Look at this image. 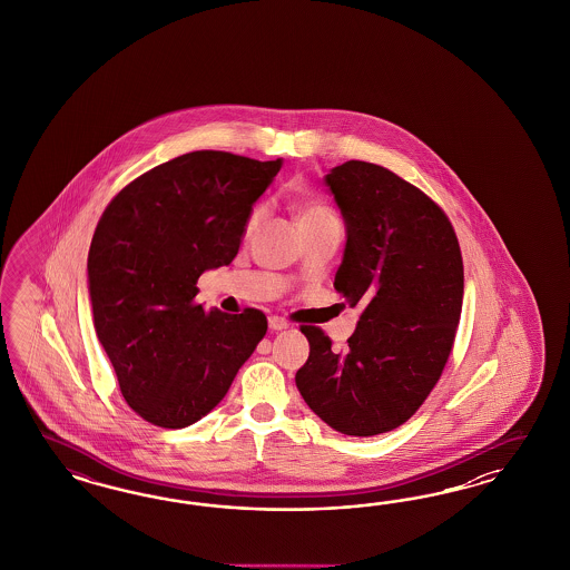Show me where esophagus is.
Here are the masks:
<instances>
[{
  "label": "esophagus",
  "instance_id": "obj_1",
  "mask_svg": "<svg viewBox=\"0 0 570 570\" xmlns=\"http://www.w3.org/2000/svg\"><path fill=\"white\" fill-rule=\"evenodd\" d=\"M288 328V322L284 320V317H277V315H272L269 317V330H286Z\"/></svg>",
  "mask_w": 570,
  "mask_h": 570
}]
</instances>
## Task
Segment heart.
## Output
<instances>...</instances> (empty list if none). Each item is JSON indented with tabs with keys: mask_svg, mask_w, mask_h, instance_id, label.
I'll list each match as a JSON object with an SVG mask.
<instances>
[{
	"mask_svg": "<svg viewBox=\"0 0 570 570\" xmlns=\"http://www.w3.org/2000/svg\"><path fill=\"white\" fill-rule=\"evenodd\" d=\"M263 215H265L263 205H255L250 208V213L246 217V224H244V232L250 234L261 224ZM296 219H298L301 227H307V225L324 224V222H338V215L334 213V208L328 207L320 198H301L296 203Z\"/></svg>",
	"mask_w": 570,
	"mask_h": 570,
	"instance_id": "1",
	"label": "heart"
}]
</instances>
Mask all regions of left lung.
Instances as JSON below:
<instances>
[{
    "label": "left lung",
    "mask_w": 570,
    "mask_h": 570,
    "mask_svg": "<svg viewBox=\"0 0 570 570\" xmlns=\"http://www.w3.org/2000/svg\"><path fill=\"white\" fill-rule=\"evenodd\" d=\"M345 217L334 288L360 322L345 351L303 326L309 360L296 386L334 431L374 436L420 410L441 379L464 296L460 242L445 210L380 165L346 160L326 175Z\"/></svg>",
    "instance_id": "obj_1"
}]
</instances>
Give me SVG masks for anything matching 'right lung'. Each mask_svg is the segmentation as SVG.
Returning <instances> with one entry per match:
<instances>
[{"mask_svg":"<svg viewBox=\"0 0 570 570\" xmlns=\"http://www.w3.org/2000/svg\"><path fill=\"white\" fill-rule=\"evenodd\" d=\"M279 167L196 150L139 175L104 208L87 257L94 326L122 397L146 422H198L265 336L263 311L229 315L194 298L205 269L238 255L253 203Z\"/></svg>","mask_w":570,"mask_h":570,"instance_id":"right-lung-1","label":"right lung"}]
</instances>
